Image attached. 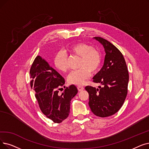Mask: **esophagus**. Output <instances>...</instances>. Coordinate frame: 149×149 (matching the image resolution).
Here are the masks:
<instances>
[{"mask_svg":"<svg viewBox=\"0 0 149 149\" xmlns=\"http://www.w3.org/2000/svg\"><path fill=\"white\" fill-rule=\"evenodd\" d=\"M77 89H78L79 91H83L84 89V87L81 86H79L78 87H77Z\"/></svg>","mask_w":149,"mask_h":149,"instance_id":"esophagus-1","label":"esophagus"}]
</instances>
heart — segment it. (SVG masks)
<instances>
[{"label":"heart","mask_w":149,"mask_h":149,"mask_svg":"<svg viewBox=\"0 0 149 149\" xmlns=\"http://www.w3.org/2000/svg\"><path fill=\"white\" fill-rule=\"evenodd\" d=\"M70 51L81 57L80 69L72 70L68 76V81L77 85H81L91 76V71L95 72L102 63V56L98 50L86 43H79L71 46ZM54 64L56 69L62 72L68 69V56L63 50H60L54 58Z\"/></svg>","instance_id":"1"}]
</instances>
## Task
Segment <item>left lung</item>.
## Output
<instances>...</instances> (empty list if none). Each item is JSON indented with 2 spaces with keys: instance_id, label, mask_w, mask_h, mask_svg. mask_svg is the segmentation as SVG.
Segmentation results:
<instances>
[{
  "instance_id": "obj_1",
  "label": "left lung",
  "mask_w": 149,
  "mask_h": 149,
  "mask_svg": "<svg viewBox=\"0 0 149 149\" xmlns=\"http://www.w3.org/2000/svg\"><path fill=\"white\" fill-rule=\"evenodd\" d=\"M104 47L106 53L103 66L93 77L99 83V88L87 86L89 105L97 116L105 118L117 113L124 103L128 91L129 75L124 56L110 42L100 37H94Z\"/></svg>"
}]
</instances>
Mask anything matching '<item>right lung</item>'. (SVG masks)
<instances>
[{
    "label": "right lung",
    "mask_w": 149,
    "mask_h": 149,
    "mask_svg": "<svg viewBox=\"0 0 149 149\" xmlns=\"http://www.w3.org/2000/svg\"><path fill=\"white\" fill-rule=\"evenodd\" d=\"M30 74V86L35 91L42 113L55 123L66 119L70 112L71 99L78 93L76 86L66 87L60 94L59 90L65 83L64 79L40 56L36 57Z\"/></svg>",
    "instance_id": "add662e5"
}]
</instances>
